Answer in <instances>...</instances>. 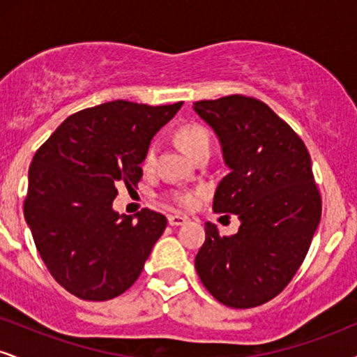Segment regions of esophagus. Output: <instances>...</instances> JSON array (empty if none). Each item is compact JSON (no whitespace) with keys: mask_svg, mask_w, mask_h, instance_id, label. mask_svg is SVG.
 <instances>
[{"mask_svg":"<svg viewBox=\"0 0 357 357\" xmlns=\"http://www.w3.org/2000/svg\"><path fill=\"white\" fill-rule=\"evenodd\" d=\"M167 221H169L171 227H181V225L188 223V216H183V215H169V218H167Z\"/></svg>","mask_w":357,"mask_h":357,"instance_id":"obj_1","label":"esophagus"}]
</instances>
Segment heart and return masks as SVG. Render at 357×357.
Segmentation results:
<instances>
[{"mask_svg": "<svg viewBox=\"0 0 357 357\" xmlns=\"http://www.w3.org/2000/svg\"><path fill=\"white\" fill-rule=\"evenodd\" d=\"M178 141L179 144L184 147L190 155H195L198 151L202 149H210L211 147V134L208 130V127L203 124H186L178 130ZM155 158V144H151L147 147L146 155H144V166H151L154 162ZM204 190L203 188H195V190H178L171 192V199L176 204L183 208H195L199 203V199L203 198Z\"/></svg>", "mask_w": 357, "mask_h": 357, "instance_id": "b5f03b06", "label": "heart"}]
</instances>
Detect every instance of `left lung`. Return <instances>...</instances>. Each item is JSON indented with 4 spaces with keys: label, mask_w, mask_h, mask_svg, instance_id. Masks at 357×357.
<instances>
[{
    "label": "left lung",
    "mask_w": 357,
    "mask_h": 357,
    "mask_svg": "<svg viewBox=\"0 0 357 357\" xmlns=\"http://www.w3.org/2000/svg\"><path fill=\"white\" fill-rule=\"evenodd\" d=\"M192 109L215 130L230 167L216 188L213 211L233 213L241 223L231 236H220L206 223L196 272L223 305H261L296 275L321 221L309 151L292 127L253 97L235 93L195 102Z\"/></svg>",
    "instance_id": "1"
}]
</instances>
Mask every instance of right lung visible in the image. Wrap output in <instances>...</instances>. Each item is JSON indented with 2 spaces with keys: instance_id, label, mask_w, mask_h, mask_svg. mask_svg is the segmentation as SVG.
<instances>
[{
  "instance_id": "right-lung-1",
  "label": "right lung",
  "mask_w": 357,
  "mask_h": 357,
  "mask_svg": "<svg viewBox=\"0 0 357 357\" xmlns=\"http://www.w3.org/2000/svg\"><path fill=\"white\" fill-rule=\"evenodd\" d=\"M114 100L65 119L28 171L24 220L48 272L84 301H109L141 275L166 230L161 213L119 215L117 184L137 186L151 139L181 109Z\"/></svg>"
}]
</instances>
